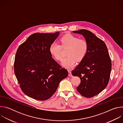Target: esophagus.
Here are the masks:
<instances>
[{
  "instance_id": "esophagus-1",
  "label": "esophagus",
  "mask_w": 123,
  "mask_h": 123,
  "mask_svg": "<svg viewBox=\"0 0 123 123\" xmlns=\"http://www.w3.org/2000/svg\"><path fill=\"white\" fill-rule=\"evenodd\" d=\"M68 76H72V72L71 71V70L68 69Z\"/></svg>"
}]
</instances>
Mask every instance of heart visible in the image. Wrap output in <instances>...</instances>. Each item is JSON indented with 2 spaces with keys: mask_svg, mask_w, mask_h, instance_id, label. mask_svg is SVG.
Instances as JSON below:
<instances>
[{
  "mask_svg": "<svg viewBox=\"0 0 123 123\" xmlns=\"http://www.w3.org/2000/svg\"><path fill=\"white\" fill-rule=\"evenodd\" d=\"M61 45L56 42L52 43L49 46V51L55 59L60 61L63 58V49L68 48L66 56L62 61V64L67 68L74 66L76 61H81L86 55L89 45L84 39L79 38L71 34H67L60 39Z\"/></svg>",
  "mask_w": 123,
  "mask_h": 123,
  "instance_id": "b5f03b06",
  "label": "heart"
}]
</instances>
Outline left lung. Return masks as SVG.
<instances>
[{
  "label": "left lung",
  "mask_w": 123,
  "mask_h": 123,
  "mask_svg": "<svg viewBox=\"0 0 123 123\" xmlns=\"http://www.w3.org/2000/svg\"><path fill=\"white\" fill-rule=\"evenodd\" d=\"M84 36L89 45L84 58L72 71L81 79L77 90L82 96L92 97L107 86L111 69V62L104 42L91 31L85 29L74 31Z\"/></svg>",
  "instance_id": "obj_1"
}]
</instances>
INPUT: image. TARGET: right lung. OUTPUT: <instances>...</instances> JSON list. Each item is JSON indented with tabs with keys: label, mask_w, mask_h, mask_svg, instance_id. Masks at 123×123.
Wrapping results in <instances>:
<instances>
[{
	"label": "right lung",
	"mask_w": 123,
	"mask_h": 123,
	"mask_svg": "<svg viewBox=\"0 0 123 123\" xmlns=\"http://www.w3.org/2000/svg\"><path fill=\"white\" fill-rule=\"evenodd\" d=\"M59 32L34 33L17 49L14 72L22 91L39 101L50 98L68 72L51 57L49 48Z\"/></svg>",
	"instance_id": "right-lung-1"
}]
</instances>
